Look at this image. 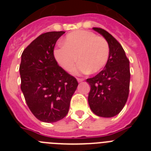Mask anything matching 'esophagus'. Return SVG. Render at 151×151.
Masks as SVG:
<instances>
[{
    "instance_id": "obj_1",
    "label": "esophagus",
    "mask_w": 151,
    "mask_h": 151,
    "mask_svg": "<svg viewBox=\"0 0 151 151\" xmlns=\"http://www.w3.org/2000/svg\"><path fill=\"white\" fill-rule=\"evenodd\" d=\"M77 81H78V82H82L84 81V78H77Z\"/></svg>"
}]
</instances>
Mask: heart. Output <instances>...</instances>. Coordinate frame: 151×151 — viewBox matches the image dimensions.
Segmentation results:
<instances>
[{
  "mask_svg": "<svg viewBox=\"0 0 151 151\" xmlns=\"http://www.w3.org/2000/svg\"><path fill=\"white\" fill-rule=\"evenodd\" d=\"M63 47L54 50V57L61 67L72 72L77 60L80 61L74 73H96L106 66L110 47L105 38L89 31L69 33L62 41Z\"/></svg>",
  "mask_w": 151,
  "mask_h": 151,
  "instance_id": "heart-1",
  "label": "heart"
}]
</instances>
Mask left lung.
Wrapping results in <instances>:
<instances>
[{"instance_id":"8db88e82","label":"left lung","mask_w":151,"mask_h":151,"mask_svg":"<svg viewBox=\"0 0 151 151\" xmlns=\"http://www.w3.org/2000/svg\"><path fill=\"white\" fill-rule=\"evenodd\" d=\"M106 40L110 54L104 69L86 82L90 85L88 104L95 115L104 118L116 116L127 101L130 85L129 61L122 45L109 32L93 28Z\"/></svg>"}]
</instances>
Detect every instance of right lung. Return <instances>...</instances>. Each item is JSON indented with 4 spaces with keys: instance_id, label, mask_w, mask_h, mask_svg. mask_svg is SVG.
<instances>
[{
    "instance_id": "1",
    "label": "right lung",
    "mask_w": 151,
    "mask_h": 151,
    "mask_svg": "<svg viewBox=\"0 0 151 151\" xmlns=\"http://www.w3.org/2000/svg\"><path fill=\"white\" fill-rule=\"evenodd\" d=\"M64 33L60 31L41 35L21 56V90L26 102L36 118L47 123L67 115L78 85L76 78L59 66L54 58L55 44Z\"/></svg>"
}]
</instances>
